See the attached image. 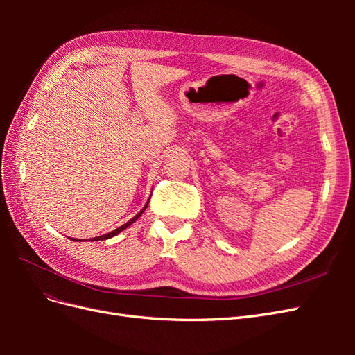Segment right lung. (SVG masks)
Listing matches in <instances>:
<instances>
[{"label": "right lung", "mask_w": 355, "mask_h": 355, "mask_svg": "<svg viewBox=\"0 0 355 355\" xmlns=\"http://www.w3.org/2000/svg\"><path fill=\"white\" fill-rule=\"evenodd\" d=\"M148 207V202L145 204V207L141 210V211H139L137 214H136V216L133 218V219H130V220H128L127 223H124V225H121V227H118L116 230H114V231H111V232H108V234H103V235H99V237H94V239H92L90 241H101V240H108V239H111V237H114V235H116L118 232H121V231H124L127 227H130V225L133 223V222H136L139 218H141L142 216V213L145 211V209ZM75 241H80V240H75Z\"/></svg>", "instance_id": "obj_1"}]
</instances>
